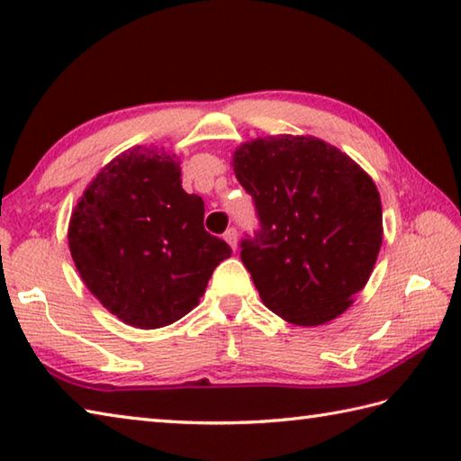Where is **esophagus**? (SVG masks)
<instances>
[{"label": "esophagus", "instance_id": "esophagus-1", "mask_svg": "<svg viewBox=\"0 0 461 461\" xmlns=\"http://www.w3.org/2000/svg\"><path fill=\"white\" fill-rule=\"evenodd\" d=\"M223 240L228 241V244H230L233 249H236V246H238V231L233 230V228H230L228 231L223 233Z\"/></svg>", "mask_w": 461, "mask_h": 461}]
</instances>
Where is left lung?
<instances>
[{"instance_id":"left-lung-1","label":"left lung","mask_w":461,"mask_h":461,"mask_svg":"<svg viewBox=\"0 0 461 461\" xmlns=\"http://www.w3.org/2000/svg\"><path fill=\"white\" fill-rule=\"evenodd\" d=\"M231 167L260 217L241 262L264 305L303 327L352 307L384 233L372 176L325 140L293 134L244 142Z\"/></svg>"}]
</instances>
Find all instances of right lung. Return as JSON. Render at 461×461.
I'll list each match as a JSON object with an SVG mask.
<instances>
[{
    "label": "right lung",
    "instance_id": "right-lung-1",
    "mask_svg": "<svg viewBox=\"0 0 461 461\" xmlns=\"http://www.w3.org/2000/svg\"><path fill=\"white\" fill-rule=\"evenodd\" d=\"M205 203L183 189L165 148L115 156L77 201L68 249L85 286L126 325L158 330L199 305L215 267L231 256L203 228Z\"/></svg>",
    "mask_w": 461,
    "mask_h": 461
}]
</instances>
